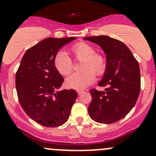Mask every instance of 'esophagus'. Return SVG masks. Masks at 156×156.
<instances>
[{
    "mask_svg": "<svg viewBox=\"0 0 156 156\" xmlns=\"http://www.w3.org/2000/svg\"><path fill=\"white\" fill-rule=\"evenodd\" d=\"M83 92H84V90H78V95H81Z\"/></svg>",
    "mask_w": 156,
    "mask_h": 156,
    "instance_id": "esophagus-1",
    "label": "esophagus"
}]
</instances>
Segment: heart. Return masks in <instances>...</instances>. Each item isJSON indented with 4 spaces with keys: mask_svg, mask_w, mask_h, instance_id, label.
Masks as SVG:
<instances>
[{
    "mask_svg": "<svg viewBox=\"0 0 156 156\" xmlns=\"http://www.w3.org/2000/svg\"><path fill=\"white\" fill-rule=\"evenodd\" d=\"M69 52L75 59L81 60L79 66L81 71L67 77L65 84L68 88L84 89L94 81V72L97 75L104 73L106 68V59L100 53H95V49L91 45L80 42L71 47ZM53 63L55 68L61 75H68L72 70V60L64 51H59L56 53Z\"/></svg>",
    "mask_w": 156,
    "mask_h": 156,
    "instance_id": "1",
    "label": "heart"
}]
</instances>
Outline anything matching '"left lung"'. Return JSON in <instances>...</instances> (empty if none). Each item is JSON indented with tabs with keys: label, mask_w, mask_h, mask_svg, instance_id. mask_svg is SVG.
I'll use <instances>...</instances> for the list:
<instances>
[{
	"label": "left lung",
	"mask_w": 156,
	"mask_h": 156,
	"mask_svg": "<svg viewBox=\"0 0 156 156\" xmlns=\"http://www.w3.org/2000/svg\"><path fill=\"white\" fill-rule=\"evenodd\" d=\"M84 39L99 45L106 56V68L98 85L107 88L90 90L92 100L88 112L99 123H114L127 115L137 100L140 91L139 63L120 41L106 35Z\"/></svg>",
	"instance_id": "obj_1"
}]
</instances>
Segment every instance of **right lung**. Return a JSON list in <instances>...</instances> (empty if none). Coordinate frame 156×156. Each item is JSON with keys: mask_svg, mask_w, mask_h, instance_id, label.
<instances>
[{"mask_svg": "<svg viewBox=\"0 0 156 156\" xmlns=\"http://www.w3.org/2000/svg\"><path fill=\"white\" fill-rule=\"evenodd\" d=\"M75 37H48L26 50L16 75L19 101L32 120L45 127L67 122L78 97L75 90L56 91L64 78L53 63L55 56Z\"/></svg>", "mask_w": 156, "mask_h": 156, "instance_id": "add662e5", "label": "right lung"}]
</instances>
